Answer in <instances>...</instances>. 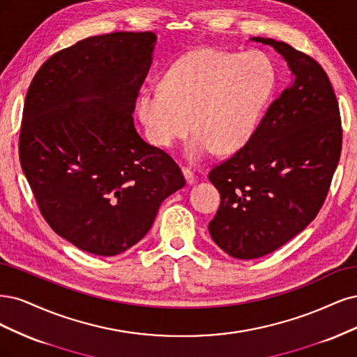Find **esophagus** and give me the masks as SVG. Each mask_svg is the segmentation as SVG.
Instances as JSON below:
<instances>
[{"label":"esophagus","instance_id":"1","mask_svg":"<svg viewBox=\"0 0 357 357\" xmlns=\"http://www.w3.org/2000/svg\"><path fill=\"white\" fill-rule=\"evenodd\" d=\"M182 174H183V176H185L187 183H190V185H192V183L195 182V174H194V172H192L191 169H188V167H183V169H182Z\"/></svg>","mask_w":357,"mask_h":357}]
</instances>
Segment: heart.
Here are the masks:
<instances>
[{
	"instance_id": "b5f03b06",
	"label": "heart",
	"mask_w": 357,
	"mask_h": 357,
	"mask_svg": "<svg viewBox=\"0 0 357 357\" xmlns=\"http://www.w3.org/2000/svg\"><path fill=\"white\" fill-rule=\"evenodd\" d=\"M274 86V68L262 53L203 47L181 56L167 70L163 87L141 91L136 114L148 141L165 149L185 137L192 126L197 133L187 157L199 162L215 149L233 154L248 145Z\"/></svg>"
}]
</instances>
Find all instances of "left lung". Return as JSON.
<instances>
[{"label":"left lung","instance_id":"left-lung-1","mask_svg":"<svg viewBox=\"0 0 357 357\" xmlns=\"http://www.w3.org/2000/svg\"><path fill=\"white\" fill-rule=\"evenodd\" d=\"M270 45L292 82L261 120L254 137L209 172L221 204L209 222L212 240L237 259H255L283 246L314 220L341 154V119L329 78L289 44Z\"/></svg>","mask_w":357,"mask_h":357}]
</instances>
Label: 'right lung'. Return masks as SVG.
<instances>
[{
  "mask_svg": "<svg viewBox=\"0 0 357 357\" xmlns=\"http://www.w3.org/2000/svg\"><path fill=\"white\" fill-rule=\"evenodd\" d=\"M154 32H112L45 61L28 89L19 157L45 221L89 254L114 257L153 227L185 185L178 165L137 135L133 111Z\"/></svg>",
  "mask_w": 357,
  "mask_h": 357,
  "instance_id": "right-lung-1",
  "label": "right lung"
}]
</instances>
